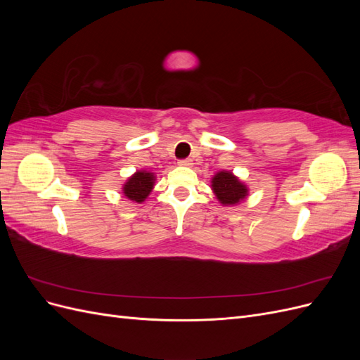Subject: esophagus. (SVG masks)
<instances>
[{"label":"esophagus","instance_id":"34e87169","mask_svg":"<svg viewBox=\"0 0 360 360\" xmlns=\"http://www.w3.org/2000/svg\"><path fill=\"white\" fill-rule=\"evenodd\" d=\"M179 165L180 167H192L193 165V162H192V159H183V160H179Z\"/></svg>","mask_w":360,"mask_h":360}]
</instances>
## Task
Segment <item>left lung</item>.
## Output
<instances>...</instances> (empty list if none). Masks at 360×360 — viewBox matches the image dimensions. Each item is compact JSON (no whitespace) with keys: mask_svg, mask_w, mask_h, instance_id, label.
I'll list each match as a JSON object with an SVG mask.
<instances>
[{"mask_svg":"<svg viewBox=\"0 0 360 360\" xmlns=\"http://www.w3.org/2000/svg\"><path fill=\"white\" fill-rule=\"evenodd\" d=\"M212 191L222 205L233 207L240 204L249 195V188L231 171L222 169L212 177Z\"/></svg>","mask_w":360,"mask_h":360,"instance_id":"obj_1","label":"left lung"}]
</instances>
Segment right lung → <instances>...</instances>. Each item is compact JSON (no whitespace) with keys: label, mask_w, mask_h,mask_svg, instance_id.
Masks as SVG:
<instances>
[{"label":"right lung","mask_w":360,"mask_h":360,"mask_svg":"<svg viewBox=\"0 0 360 360\" xmlns=\"http://www.w3.org/2000/svg\"><path fill=\"white\" fill-rule=\"evenodd\" d=\"M156 183L155 172L147 169H138L123 184V195L132 202L141 204L147 200Z\"/></svg>","instance_id":"add662e5"}]
</instances>
